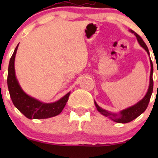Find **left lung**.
Wrapping results in <instances>:
<instances>
[{
    "mask_svg": "<svg viewBox=\"0 0 158 158\" xmlns=\"http://www.w3.org/2000/svg\"><path fill=\"white\" fill-rule=\"evenodd\" d=\"M129 31L131 32L132 33L136 36L137 40H138V42L139 43V44L141 45V47H143L146 50V52H148V56H150L149 50H148V47L146 46L145 43L143 41V40L141 39V36L138 34H137L136 33H135V31H133L132 30H129ZM150 63H151V73H150V82H149V87H148V92L146 93V95H144V98L140 100L138 102H137L136 104L134 105V106H131V107L127 108V109L122 110L120 111L119 113H112L110 112V111H107L106 109H102L101 107L98 106L96 102L95 101V107H96L97 110L101 113L102 114H103L106 117H109L110 119H111L114 122H117V123H128V122H131L134 119H135L136 118H138L140 114H142L146 109H147L148 103L150 102V98H151V95H152L153 92V86H154V82H153V63L152 61L151 60V57H150Z\"/></svg>",
    "mask_w": 158,
    "mask_h": 158,
    "instance_id": "obj_1",
    "label": "left lung"
}]
</instances>
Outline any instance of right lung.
Segmentation results:
<instances>
[{
	"label": "right lung",
	"mask_w": 158,
	"mask_h": 158,
	"mask_svg": "<svg viewBox=\"0 0 158 158\" xmlns=\"http://www.w3.org/2000/svg\"><path fill=\"white\" fill-rule=\"evenodd\" d=\"M18 45L10 60L7 79L8 90L14 106L29 119H44L58 115L64 109L69 99L70 92L58 101L52 103L43 102L27 95L20 87L15 74L14 61Z\"/></svg>",
	"instance_id": "right-lung-1"
}]
</instances>
